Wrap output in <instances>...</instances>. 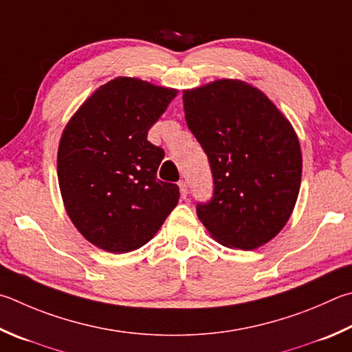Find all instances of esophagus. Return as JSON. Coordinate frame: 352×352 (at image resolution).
Here are the masks:
<instances>
[{
	"mask_svg": "<svg viewBox=\"0 0 352 352\" xmlns=\"http://www.w3.org/2000/svg\"><path fill=\"white\" fill-rule=\"evenodd\" d=\"M178 186H180V194H182V198H186L188 197V184L186 182H180L178 183Z\"/></svg>",
	"mask_w": 352,
	"mask_h": 352,
	"instance_id": "esophagus-1",
	"label": "esophagus"
}]
</instances>
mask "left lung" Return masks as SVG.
<instances>
[{"label":"left lung","mask_w":352,"mask_h":352,"mask_svg":"<svg viewBox=\"0 0 352 352\" xmlns=\"http://www.w3.org/2000/svg\"><path fill=\"white\" fill-rule=\"evenodd\" d=\"M189 131L206 152L214 194L197 204L212 237L251 251L282 231L302 182L297 133L276 104L240 80L183 91Z\"/></svg>","instance_id":"left-lung-1"}]
</instances>
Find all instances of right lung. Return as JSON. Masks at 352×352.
<instances>
[{"instance_id":"1","label":"right lung","mask_w":352,"mask_h":352,"mask_svg":"<svg viewBox=\"0 0 352 352\" xmlns=\"http://www.w3.org/2000/svg\"><path fill=\"white\" fill-rule=\"evenodd\" d=\"M177 89L118 76L98 87L60 140L56 170L67 215L82 237L113 254L146 245L180 198L157 178L164 151L148 142Z\"/></svg>"}]
</instances>
